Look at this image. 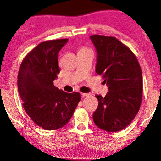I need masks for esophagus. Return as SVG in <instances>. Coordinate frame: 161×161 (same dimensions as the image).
<instances>
[{"instance_id": "1", "label": "esophagus", "mask_w": 161, "mask_h": 161, "mask_svg": "<svg viewBox=\"0 0 161 161\" xmlns=\"http://www.w3.org/2000/svg\"><path fill=\"white\" fill-rule=\"evenodd\" d=\"M81 95L82 96V97H85V96H89L90 94L89 93H81Z\"/></svg>"}]
</instances>
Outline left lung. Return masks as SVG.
Returning a JSON list of instances; mask_svg holds the SVG:
<instances>
[{
    "mask_svg": "<svg viewBox=\"0 0 161 161\" xmlns=\"http://www.w3.org/2000/svg\"><path fill=\"white\" fill-rule=\"evenodd\" d=\"M95 46L96 72L108 87V94L96 95L98 105L93 119L107 132L121 131L138 113L142 99V72L132 51L114 37L92 35Z\"/></svg>",
    "mask_w": 161,
    "mask_h": 161,
    "instance_id": "8db88e82",
    "label": "left lung"
}]
</instances>
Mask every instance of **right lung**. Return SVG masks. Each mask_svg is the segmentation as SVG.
I'll list each match as a JSON object with an SVG mask.
<instances>
[{"label": "right lung", "mask_w": 161, "mask_h": 161, "mask_svg": "<svg viewBox=\"0 0 161 161\" xmlns=\"http://www.w3.org/2000/svg\"><path fill=\"white\" fill-rule=\"evenodd\" d=\"M68 40L40 43L25 56L18 72V88L23 108L34 123L46 130L64 127L81 99L78 92L66 93L53 83L60 71L59 51Z\"/></svg>", "instance_id": "1"}]
</instances>
